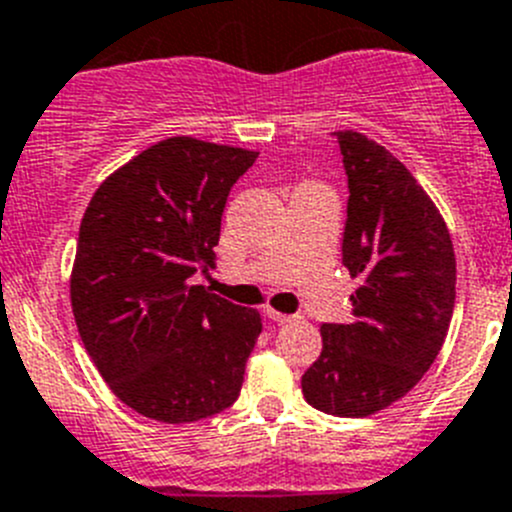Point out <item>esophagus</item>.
I'll use <instances>...</instances> for the list:
<instances>
[{
  "instance_id": "obj_1",
  "label": "esophagus",
  "mask_w": 512,
  "mask_h": 512,
  "mask_svg": "<svg viewBox=\"0 0 512 512\" xmlns=\"http://www.w3.org/2000/svg\"><path fill=\"white\" fill-rule=\"evenodd\" d=\"M265 316L270 321H275V324H288V321H293V316H288V313H280V311H273V308H267Z\"/></svg>"
}]
</instances>
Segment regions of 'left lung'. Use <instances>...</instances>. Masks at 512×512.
<instances>
[{
	"label": "left lung",
	"instance_id": "1",
	"mask_svg": "<svg viewBox=\"0 0 512 512\" xmlns=\"http://www.w3.org/2000/svg\"><path fill=\"white\" fill-rule=\"evenodd\" d=\"M349 201L342 262L352 278V321L321 326L319 359L303 398L342 418H365L411 393L449 331L457 257L428 193L393 153L354 130L334 132Z\"/></svg>",
	"mask_w": 512,
	"mask_h": 512
}]
</instances>
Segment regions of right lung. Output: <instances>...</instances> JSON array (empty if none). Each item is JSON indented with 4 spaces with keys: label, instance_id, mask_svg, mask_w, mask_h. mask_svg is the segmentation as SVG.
Listing matches in <instances>:
<instances>
[{
    "label": "right lung",
    "instance_id": "right-lung-1",
    "mask_svg": "<svg viewBox=\"0 0 512 512\" xmlns=\"http://www.w3.org/2000/svg\"><path fill=\"white\" fill-rule=\"evenodd\" d=\"M255 160V150L168 137L114 170L86 206L73 319L99 375L140 416L191 423L237 400L260 313L191 275L214 267L227 196Z\"/></svg>",
    "mask_w": 512,
    "mask_h": 512
}]
</instances>
